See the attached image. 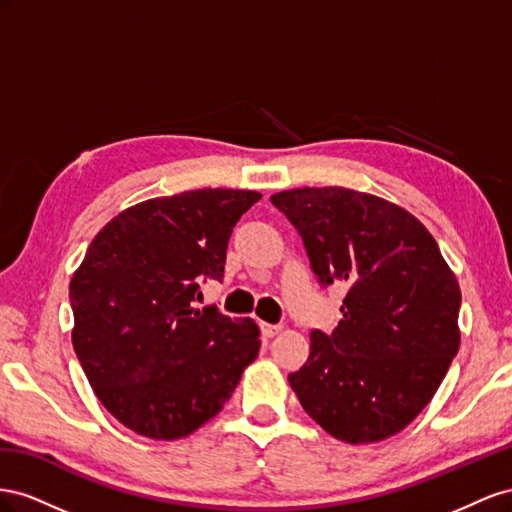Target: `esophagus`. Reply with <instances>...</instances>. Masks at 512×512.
<instances>
[{"instance_id": "1", "label": "esophagus", "mask_w": 512, "mask_h": 512, "mask_svg": "<svg viewBox=\"0 0 512 512\" xmlns=\"http://www.w3.org/2000/svg\"><path fill=\"white\" fill-rule=\"evenodd\" d=\"M281 332V326H272V324H261V334H264L266 339L276 337V334Z\"/></svg>"}]
</instances>
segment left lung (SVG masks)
Returning <instances> with one entry per match:
<instances>
[{
    "mask_svg": "<svg viewBox=\"0 0 512 512\" xmlns=\"http://www.w3.org/2000/svg\"><path fill=\"white\" fill-rule=\"evenodd\" d=\"M302 236L321 285L347 283L332 334L313 330L289 384L304 412L345 444L397 435L425 410L459 352L461 289L414 214L343 186L270 197Z\"/></svg>",
    "mask_w": 512,
    "mask_h": 512,
    "instance_id": "8db88e82",
    "label": "left lung"
}]
</instances>
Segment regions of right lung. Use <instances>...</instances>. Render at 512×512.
Segmentation results:
<instances>
[{"instance_id": "1", "label": "right lung", "mask_w": 512, "mask_h": 512, "mask_svg": "<svg viewBox=\"0 0 512 512\" xmlns=\"http://www.w3.org/2000/svg\"><path fill=\"white\" fill-rule=\"evenodd\" d=\"M255 191L199 188L122 210L72 274V347L107 412L173 442L223 410L261 347L251 317L197 309L199 281L223 279L227 242Z\"/></svg>"}]
</instances>
